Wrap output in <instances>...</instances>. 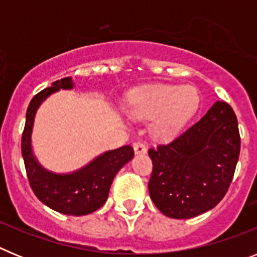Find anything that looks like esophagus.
Returning <instances> with one entry per match:
<instances>
[{"mask_svg":"<svg viewBox=\"0 0 257 257\" xmlns=\"http://www.w3.org/2000/svg\"><path fill=\"white\" fill-rule=\"evenodd\" d=\"M134 151H135L136 154H144L147 152V145L143 142L134 143Z\"/></svg>","mask_w":257,"mask_h":257,"instance_id":"esophagus-1","label":"esophagus"}]
</instances>
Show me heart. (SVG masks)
<instances>
[{
    "mask_svg": "<svg viewBox=\"0 0 257 257\" xmlns=\"http://www.w3.org/2000/svg\"><path fill=\"white\" fill-rule=\"evenodd\" d=\"M199 95L190 86H149L131 92L127 110L135 118H154V130L160 135H171L197 112Z\"/></svg>",
    "mask_w": 257,
    "mask_h": 257,
    "instance_id": "heart-1",
    "label": "heart"
}]
</instances>
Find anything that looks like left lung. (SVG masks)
<instances>
[{"instance_id":"left-lung-1","label":"left lung","mask_w":257,"mask_h":257,"mask_svg":"<svg viewBox=\"0 0 257 257\" xmlns=\"http://www.w3.org/2000/svg\"><path fill=\"white\" fill-rule=\"evenodd\" d=\"M239 152L234 110L228 103L216 101L171 143L149 148L152 201L172 219H190L211 210L230 187Z\"/></svg>"}]
</instances>
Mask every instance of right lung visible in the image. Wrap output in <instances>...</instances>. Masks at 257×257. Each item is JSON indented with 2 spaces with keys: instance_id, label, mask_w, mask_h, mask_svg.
I'll return each instance as SVG.
<instances>
[{
  "instance_id": "add662e5",
  "label": "right lung",
  "mask_w": 257,
  "mask_h": 257,
  "mask_svg": "<svg viewBox=\"0 0 257 257\" xmlns=\"http://www.w3.org/2000/svg\"><path fill=\"white\" fill-rule=\"evenodd\" d=\"M72 78L65 77L33 96L27 109L26 126L22 135V156L29 185L36 197L52 210L65 215H87L105 203L110 184L115 174L133 160L131 145L109 151L95 158L91 163L70 175H56L46 171L35 160L31 148L33 121L40 104L59 88H72Z\"/></svg>"
}]
</instances>
